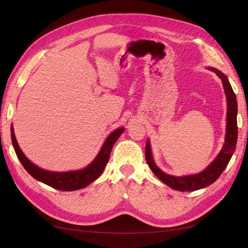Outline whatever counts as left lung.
<instances>
[{"label":"left lung","instance_id":"1","mask_svg":"<svg viewBox=\"0 0 248 248\" xmlns=\"http://www.w3.org/2000/svg\"><path fill=\"white\" fill-rule=\"evenodd\" d=\"M216 73L223 84L224 92L227 95L228 100V116H227V134H226V140H224V145L221 149L220 153L216 157L215 160L210 164V166L204 170L197 175L191 176H185V177H175L167 175L156 167L154 163L153 157L151 154V150H150V145L147 141L146 145V160L150 169L155 174V176L159 180L167 184L168 186L171 187L179 191H194L204 187L209 186L215 182L217 179L219 178L221 172L227 168L229 161L232 158V155L234 154L236 144H237V138H238V126H237V100L236 95L232 91V86L228 78L224 76L223 73L218 71L215 68H209Z\"/></svg>","mask_w":248,"mask_h":248}]
</instances>
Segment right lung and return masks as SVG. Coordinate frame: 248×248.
<instances>
[{"label": "right lung", "mask_w": 248, "mask_h": 248, "mask_svg": "<svg viewBox=\"0 0 248 248\" xmlns=\"http://www.w3.org/2000/svg\"><path fill=\"white\" fill-rule=\"evenodd\" d=\"M123 131L124 128H118L117 130L110 133L107 140L104 141L99 154L97 155L94 161L86 169L66 172H55L44 170L38 167H36L35 164L30 161L18 147L16 136H14L13 127H11V140L13 148L16 150V153L18 157L19 161L21 162L22 166H24L26 170L33 178L52 187V188L55 189L63 191H72L84 188V187H86L90 183H92L94 180H96L101 175V172L103 171L109 159L112 146H114L116 140L119 139L120 136H121Z\"/></svg>", "instance_id": "1"}]
</instances>
